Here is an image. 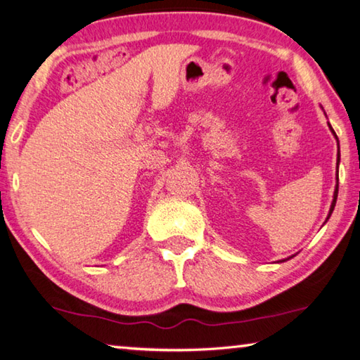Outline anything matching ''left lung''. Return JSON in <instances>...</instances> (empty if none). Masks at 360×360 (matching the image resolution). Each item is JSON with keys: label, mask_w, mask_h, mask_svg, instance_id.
Returning a JSON list of instances; mask_svg holds the SVG:
<instances>
[{"label": "left lung", "mask_w": 360, "mask_h": 360, "mask_svg": "<svg viewBox=\"0 0 360 360\" xmlns=\"http://www.w3.org/2000/svg\"><path fill=\"white\" fill-rule=\"evenodd\" d=\"M328 129L332 130V133L335 135V131H333V129L330 127V124H328ZM335 138H337V135H335ZM337 141H338V138H337ZM338 162H340V148H338ZM337 181H338V163H337ZM337 197H338V184H337V187H335V192H333V202H332V205H330V211H328V216H327V219L330 217V214H332V211H333V208H335V203H337Z\"/></svg>", "instance_id": "left-lung-1"}]
</instances>
